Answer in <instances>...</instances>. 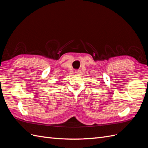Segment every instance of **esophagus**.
Segmentation results:
<instances>
[{
	"label": "esophagus",
	"mask_w": 148,
	"mask_h": 148,
	"mask_svg": "<svg viewBox=\"0 0 148 148\" xmlns=\"http://www.w3.org/2000/svg\"><path fill=\"white\" fill-rule=\"evenodd\" d=\"M75 74H79L80 73V70H76L75 71Z\"/></svg>",
	"instance_id": "1"
}]
</instances>
